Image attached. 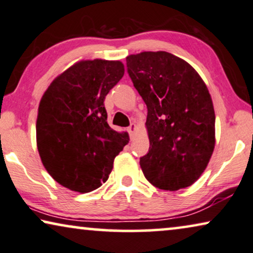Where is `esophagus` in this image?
I'll use <instances>...</instances> for the list:
<instances>
[{
	"label": "esophagus",
	"mask_w": 253,
	"mask_h": 253,
	"mask_svg": "<svg viewBox=\"0 0 253 253\" xmlns=\"http://www.w3.org/2000/svg\"><path fill=\"white\" fill-rule=\"evenodd\" d=\"M136 129H137L136 124H131V125L128 127V131H129L130 136H134V134H135V131H136Z\"/></svg>",
	"instance_id": "1"
}]
</instances>
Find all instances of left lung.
Wrapping results in <instances>:
<instances>
[{"instance_id": "obj_1", "label": "left lung", "mask_w": 253, "mask_h": 253, "mask_svg": "<svg viewBox=\"0 0 253 253\" xmlns=\"http://www.w3.org/2000/svg\"><path fill=\"white\" fill-rule=\"evenodd\" d=\"M134 87L148 108L150 148L140 159L145 179L164 190H179L199 179L215 145L211 95L196 70L166 51L126 57Z\"/></svg>"}]
</instances>
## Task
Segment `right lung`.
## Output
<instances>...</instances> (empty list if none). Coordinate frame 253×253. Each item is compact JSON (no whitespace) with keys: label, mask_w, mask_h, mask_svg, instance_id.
I'll return each instance as SVG.
<instances>
[{"label":"right lung","mask_w":253,"mask_h":253,"mask_svg":"<svg viewBox=\"0 0 253 253\" xmlns=\"http://www.w3.org/2000/svg\"><path fill=\"white\" fill-rule=\"evenodd\" d=\"M120 60H80L42 96L37 145L44 169L63 187L90 193L109 179L116 156L129 141L109 126L104 99L122 79Z\"/></svg>","instance_id":"add662e5"}]
</instances>
